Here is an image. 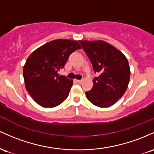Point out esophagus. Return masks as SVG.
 I'll return each instance as SVG.
<instances>
[{
    "mask_svg": "<svg viewBox=\"0 0 154 154\" xmlns=\"http://www.w3.org/2000/svg\"><path fill=\"white\" fill-rule=\"evenodd\" d=\"M76 82L79 83V84H82L83 83V80H76Z\"/></svg>",
    "mask_w": 154,
    "mask_h": 154,
    "instance_id": "1",
    "label": "esophagus"
}]
</instances>
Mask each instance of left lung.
Instances as JSON below:
<instances>
[{
	"label": "left lung",
	"mask_w": 154,
	"mask_h": 154,
	"mask_svg": "<svg viewBox=\"0 0 154 154\" xmlns=\"http://www.w3.org/2000/svg\"><path fill=\"white\" fill-rule=\"evenodd\" d=\"M99 76L93 79V87L86 96L93 105L108 108L122 97L128 87L130 68L123 53L102 40L79 41Z\"/></svg>",
	"instance_id": "obj_1"
}]
</instances>
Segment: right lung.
<instances>
[{
    "instance_id": "add662e5",
    "label": "right lung",
    "mask_w": 154,
    "mask_h": 154,
    "mask_svg": "<svg viewBox=\"0 0 154 154\" xmlns=\"http://www.w3.org/2000/svg\"><path fill=\"white\" fill-rule=\"evenodd\" d=\"M82 49L76 41L57 39L35 49L23 67L26 90L36 103L54 108L68 97L73 81L57 73L74 51Z\"/></svg>"
}]
</instances>
